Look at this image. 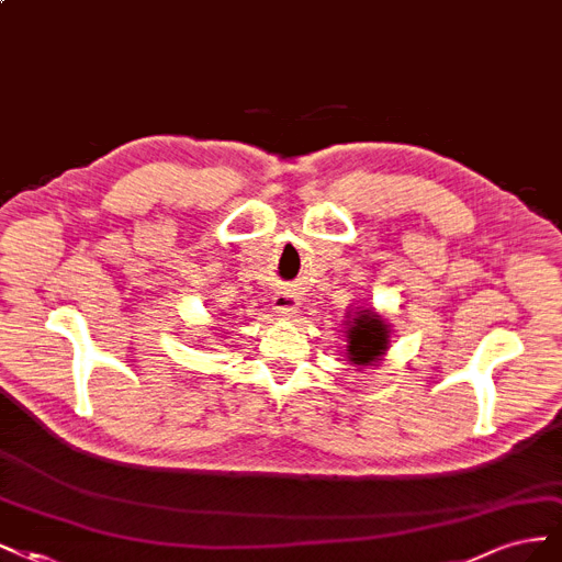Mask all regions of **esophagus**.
Wrapping results in <instances>:
<instances>
[{
    "label": "esophagus",
    "instance_id": "34e87169",
    "mask_svg": "<svg viewBox=\"0 0 562 562\" xmlns=\"http://www.w3.org/2000/svg\"><path fill=\"white\" fill-rule=\"evenodd\" d=\"M299 307V299L294 294L289 292H278L273 296V311L280 315V317H292L296 313Z\"/></svg>",
    "mask_w": 562,
    "mask_h": 562
}]
</instances>
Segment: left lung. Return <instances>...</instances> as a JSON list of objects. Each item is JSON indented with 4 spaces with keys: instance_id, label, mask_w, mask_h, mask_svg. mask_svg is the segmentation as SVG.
<instances>
[{
    "instance_id": "1",
    "label": "left lung",
    "mask_w": 562,
    "mask_h": 562,
    "mask_svg": "<svg viewBox=\"0 0 562 562\" xmlns=\"http://www.w3.org/2000/svg\"><path fill=\"white\" fill-rule=\"evenodd\" d=\"M387 324L371 311H361L348 329V359L357 367H369L387 350Z\"/></svg>"
}]
</instances>
